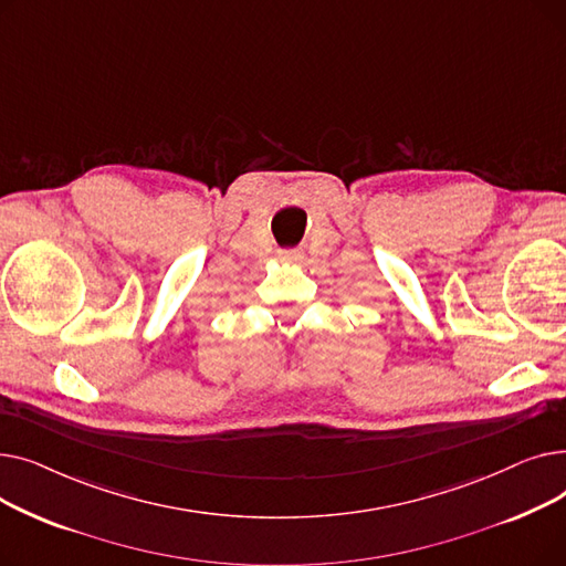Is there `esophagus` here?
I'll list each match as a JSON object with an SVG mask.
<instances>
[{
    "label": "esophagus",
    "instance_id": "34e87169",
    "mask_svg": "<svg viewBox=\"0 0 566 566\" xmlns=\"http://www.w3.org/2000/svg\"><path fill=\"white\" fill-rule=\"evenodd\" d=\"M280 259L286 261V263H295V261L303 259V250H282Z\"/></svg>",
    "mask_w": 566,
    "mask_h": 566
}]
</instances>
